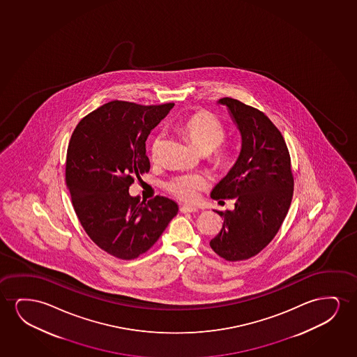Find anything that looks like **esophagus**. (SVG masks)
<instances>
[{
	"instance_id": "1",
	"label": "esophagus",
	"mask_w": 357,
	"mask_h": 357,
	"mask_svg": "<svg viewBox=\"0 0 357 357\" xmlns=\"http://www.w3.org/2000/svg\"><path fill=\"white\" fill-rule=\"evenodd\" d=\"M181 213H194V212H197V208L196 207H192V206H181Z\"/></svg>"
}]
</instances>
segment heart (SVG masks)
I'll return each instance as SVG.
<instances>
[{
	"label": "heart",
	"instance_id": "b5f03b06",
	"mask_svg": "<svg viewBox=\"0 0 357 357\" xmlns=\"http://www.w3.org/2000/svg\"><path fill=\"white\" fill-rule=\"evenodd\" d=\"M181 132L185 135L196 150L202 155L211 153L210 161L213 166L225 169L231 162L229 150L220 149L222 142H225V128L220 119L210 113L199 112L186 118L181 124ZM162 137H157L152 142L151 155L156 160L161 147ZM208 184V179L202 174L189 173L173 176L166 181L165 189L176 199L186 202L197 200L201 190H204Z\"/></svg>",
	"mask_w": 357,
	"mask_h": 357
}]
</instances>
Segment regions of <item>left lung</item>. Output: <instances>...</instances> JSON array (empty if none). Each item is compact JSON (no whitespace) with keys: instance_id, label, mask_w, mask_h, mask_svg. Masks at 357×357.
Masks as SVG:
<instances>
[{"instance_id":"left-lung-1","label":"left lung","mask_w":357,"mask_h":357,"mask_svg":"<svg viewBox=\"0 0 357 357\" xmlns=\"http://www.w3.org/2000/svg\"><path fill=\"white\" fill-rule=\"evenodd\" d=\"M218 103L227 106L239 129L241 150L211 192L215 200L234 199L235 207L215 211L225 220L210 246L234 262L259 254L278 233L293 199L294 176L283 135L264 112L235 98Z\"/></svg>"}]
</instances>
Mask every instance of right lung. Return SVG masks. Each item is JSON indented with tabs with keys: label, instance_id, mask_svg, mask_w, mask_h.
<instances>
[{
	"label": "right lung",
	"instance_id": "right-lung-1",
	"mask_svg": "<svg viewBox=\"0 0 357 357\" xmlns=\"http://www.w3.org/2000/svg\"><path fill=\"white\" fill-rule=\"evenodd\" d=\"M174 103L142 106L111 101L74 129L66 183L80 225L100 249L121 259L146 252L178 213L176 202L157 195H129V186L150 171L146 140Z\"/></svg>",
	"mask_w": 357,
	"mask_h": 357
}]
</instances>
